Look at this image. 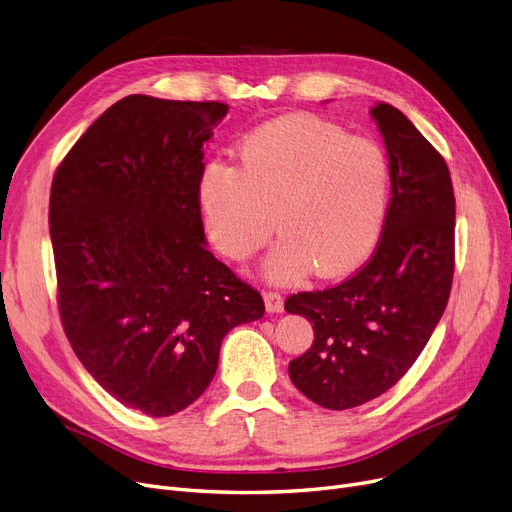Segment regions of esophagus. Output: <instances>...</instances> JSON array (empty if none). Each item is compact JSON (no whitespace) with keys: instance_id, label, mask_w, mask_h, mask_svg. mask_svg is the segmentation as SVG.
<instances>
[{"instance_id":"34e87169","label":"esophagus","mask_w":512,"mask_h":512,"mask_svg":"<svg viewBox=\"0 0 512 512\" xmlns=\"http://www.w3.org/2000/svg\"><path fill=\"white\" fill-rule=\"evenodd\" d=\"M263 299H265V309L270 313H282L284 311V299L280 297L278 292L267 290V292H263Z\"/></svg>"}]
</instances>
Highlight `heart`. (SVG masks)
<instances>
[{"label": "heart", "mask_w": 512, "mask_h": 512, "mask_svg": "<svg viewBox=\"0 0 512 512\" xmlns=\"http://www.w3.org/2000/svg\"><path fill=\"white\" fill-rule=\"evenodd\" d=\"M392 197V164L382 143L351 137L315 116H288L253 130L238 168L211 161L199 205L213 245L247 259L276 230L267 276L297 282L355 270L378 245Z\"/></svg>", "instance_id": "1"}]
</instances>
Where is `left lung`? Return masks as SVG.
I'll return each mask as SVG.
<instances>
[{
  "instance_id": "obj_1",
  "label": "left lung",
  "mask_w": 512,
  "mask_h": 512,
  "mask_svg": "<svg viewBox=\"0 0 512 512\" xmlns=\"http://www.w3.org/2000/svg\"><path fill=\"white\" fill-rule=\"evenodd\" d=\"M392 164L388 218L369 261L344 282L290 294L315 340L288 375L315 405L344 411L390 390L446 309L454 274V191L444 157L390 103H375Z\"/></svg>"
}]
</instances>
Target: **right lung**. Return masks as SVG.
Returning a JSON list of instances; mask_svg holds the SVG:
<instances>
[{"mask_svg": "<svg viewBox=\"0 0 512 512\" xmlns=\"http://www.w3.org/2000/svg\"><path fill=\"white\" fill-rule=\"evenodd\" d=\"M220 101L128 95L51 182L58 309L78 361L124 407L170 417L218 369L224 336L263 317L261 294L205 247L203 145Z\"/></svg>", "mask_w": 512, "mask_h": 512, "instance_id": "right-lung-1", "label": "right lung"}]
</instances>
